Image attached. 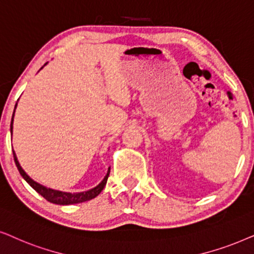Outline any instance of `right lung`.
<instances>
[{
    "label": "right lung",
    "instance_id": "obj_1",
    "mask_svg": "<svg viewBox=\"0 0 254 254\" xmlns=\"http://www.w3.org/2000/svg\"><path fill=\"white\" fill-rule=\"evenodd\" d=\"M47 64V63H46ZM45 64V65H46ZM44 65V66H45ZM43 66V67H44ZM42 67V68H43ZM16 107H17V103H16ZM15 107V109H16ZM13 115H15V110H13ZM13 115H12V118H11V124H10V132H11V136H12V123H13ZM13 153V160H15V164L17 166V170L19 171V173L23 177V179L28 182V184L31 186V187L35 189V190L38 192L43 196L45 200H47L51 203H54V204H60V205H68V204H75V203H82V202H86V201H89L92 200V198L96 197L97 195L100 194L101 191L103 190L104 186L107 184V180H108V177H109V173H110V167L109 170H108V173L106 177L102 181L100 182L99 185L96 186V187H94L93 189H89V190L87 191H81V192H65V191H60V190H54V189H51V188H46L44 187V186L39 185L38 182L33 181L31 178L29 177L28 174L25 173L24 170L21 167V165H19L18 160H17V157H16V153L15 151L12 152Z\"/></svg>",
    "mask_w": 254,
    "mask_h": 254
}]
</instances>
